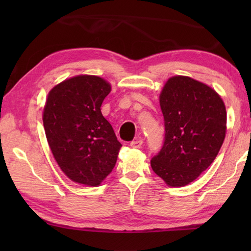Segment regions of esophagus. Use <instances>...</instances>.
Listing matches in <instances>:
<instances>
[{
	"instance_id": "1",
	"label": "esophagus",
	"mask_w": 251,
	"mask_h": 251,
	"mask_svg": "<svg viewBox=\"0 0 251 251\" xmlns=\"http://www.w3.org/2000/svg\"><path fill=\"white\" fill-rule=\"evenodd\" d=\"M142 143H143V140L141 139L140 137H138V138H136V139H135L134 141H131L130 146H131V148L138 149V148H140V147L142 146Z\"/></svg>"
}]
</instances>
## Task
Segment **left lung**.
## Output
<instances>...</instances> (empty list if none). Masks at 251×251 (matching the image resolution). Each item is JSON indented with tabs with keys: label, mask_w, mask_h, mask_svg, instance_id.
<instances>
[{
	"label": "left lung",
	"mask_w": 251,
	"mask_h": 251,
	"mask_svg": "<svg viewBox=\"0 0 251 251\" xmlns=\"http://www.w3.org/2000/svg\"><path fill=\"white\" fill-rule=\"evenodd\" d=\"M159 104L165 139L151 167L167 185L184 186L205 172L219 153L226 131V105L216 90L182 75L166 82Z\"/></svg>",
	"instance_id": "8db88e82"
}]
</instances>
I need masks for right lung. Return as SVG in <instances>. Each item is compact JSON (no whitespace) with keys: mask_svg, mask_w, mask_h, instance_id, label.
<instances>
[{"mask_svg":"<svg viewBox=\"0 0 251 251\" xmlns=\"http://www.w3.org/2000/svg\"><path fill=\"white\" fill-rule=\"evenodd\" d=\"M111 85L95 75H77L52 88L43 124L57 164L74 182L97 186L114 168L121 143L100 106Z\"/></svg>","mask_w":251,"mask_h":251,"instance_id":"add662e5","label":"right lung"}]
</instances>
